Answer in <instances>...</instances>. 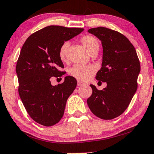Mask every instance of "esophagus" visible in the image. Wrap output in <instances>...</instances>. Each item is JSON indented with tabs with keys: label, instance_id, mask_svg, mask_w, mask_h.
<instances>
[{
	"label": "esophagus",
	"instance_id": "obj_1",
	"mask_svg": "<svg viewBox=\"0 0 154 154\" xmlns=\"http://www.w3.org/2000/svg\"><path fill=\"white\" fill-rule=\"evenodd\" d=\"M85 84H84V83H82V82H77V86H83V85H84Z\"/></svg>",
	"mask_w": 154,
	"mask_h": 154
}]
</instances>
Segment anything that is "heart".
<instances>
[{"label":"heart","mask_w":154,"mask_h":154,"mask_svg":"<svg viewBox=\"0 0 154 154\" xmlns=\"http://www.w3.org/2000/svg\"><path fill=\"white\" fill-rule=\"evenodd\" d=\"M81 42L90 55L97 53L98 52L99 49V42L98 40L94 36H84L82 38ZM69 45V42H65L61 46L60 48V57L62 60H65L66 58L67 51ZM94 73V69L93 67L82 64H75L69 70V74L72 77L82 82L89 79Z\"/></svg>","instance_id":"obj_1"}]
</instances>
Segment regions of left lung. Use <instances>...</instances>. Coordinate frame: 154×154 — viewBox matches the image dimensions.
Wrapping results in <instances>:
<instances>
[{
  "mask_svg": "<svg viewBox=\"0 0 154 154\" xmlns=\"http://www.w3.org/2000/svg\"><path fill=\"white\" fill-rule=\"evenodd\" d=\"M88 31L101 42L102 64L96 79L107 86L99 90L90 85L92 94L87 103L95 116L111 120L123 113L136 93L140 62L135 48L123 34L102 26Z\"/></svg>",
  "mask_w": 154,
  "mask_h": 154,
  "instance_id": "left-lung-1",
  "label": "left lung"
}]
</instances>
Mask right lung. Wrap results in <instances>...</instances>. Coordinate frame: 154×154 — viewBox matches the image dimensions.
<instances>
[{"instance_id": "obj_1", "label": "right lung", "mask_w": 154, "mask_h": 154, "mask_svg": "<svg viewBox=\"0 0 154 154\" xmlns=\"http://www.w3.org/2000/svg\"><path fill=\"white\" fill-rule=\"evenodd\" d=\"M84 31L51 25L36 31L26 39L21 48L16 71L18 92L29 115L46 127L55 125L62 118L68 97L77 86L72 76L61 84L52 86V77H62L64 64L60 48L64 42Z\"/></svg>"}]
</instances>
